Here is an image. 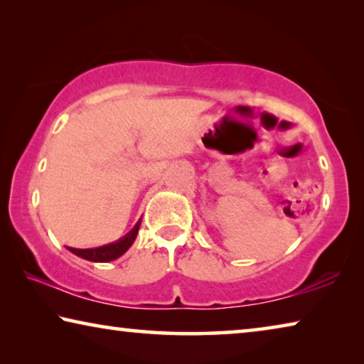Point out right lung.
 Listing matches in <instances>:
<instances>
[{"instance_id": "add662e5", "label": "right lung", "mask_w": 364, "mask_h": 364, "mask_svg": "<svg viewBox=\"0 0 364 364\" xmlns=\"http://www.w3.org/2000/svg\"><path fill=\"white\" fill-rule=\"evenodd\" d=\"M139 225H141V221H138V223L134 225L133 230L128 232L127 236L119 239L117 242L101 245V247H96V249L69 247V250L72 252V254H75L77 257H82V258H85V260H90V262H112V260H115V258H119L120 255L125 254V252L132 247V244L134 242V239H136V236H138Z\"/></svg>"}]
</instances>
